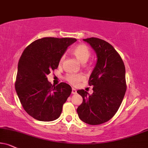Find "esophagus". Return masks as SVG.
I'll use <instances>...</instances> for the list:
<instances>
[{
    "instance_id": "1",
    "label": "esophagus",
    "mask_w": 148,
    "mask_h": 148,
    "mask_svg": "<svg viewBox=\"0 0 148 148\" xmlns=\"http://www.w3.org/2000/svg\"><path fill=\"white\" fill-rule=\"evenodd\" d=\"M72 94H73V95H75V94H76L77 93V90H76V89H75V88H72Z\"/></svg>"
}]
</instances>
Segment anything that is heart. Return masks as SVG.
I'll return each instance as SVG.
<instances>
[{"instance_id":"1","label":"heart","mask_w":148,"mask_h":148,"mask_svg":"<svg viewBox=\"0 0 148 148\" xmlns=\"http://www.w3.org/2000/svg\"><path fill=\"white\" fill-rule=\"evenodd\" d=\"M72 53L82 63H85L90 56V51L88 47L83 44L78 45L75 47H74L72 50ZM64 59V56H62L60 59V64L63 62ZM84 79V77L82 74L69 73L67 74L65 77V79L73 85L77 84L79 82L82 81Z\"/></svg>"}]
</instances>
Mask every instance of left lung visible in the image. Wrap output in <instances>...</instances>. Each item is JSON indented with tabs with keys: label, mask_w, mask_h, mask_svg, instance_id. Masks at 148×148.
Returning a JSON list of instances; mask_svg holds the SVG:
<instances>
[{
	"label": "left lung",
	"mask_w": 148,
	"mask_h": 148,
	"mask_svg": "<svg viewBox=\"0 0 148 148\" xmlns=\"http://www.w3.org/2000/svg\"><path fill=\"white\" fill-rule=\"evenodd\" d=\"M94 49L97 62L88 80L93 93L77 91L83 101L77 109L82 121L90 125H99L114 116L126 91L125 69L123 60L112 45L97 38L84 39Z\"/></svg>",
	"instance_id": "left-lung-1"
}]
</instances>
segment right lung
Listing matches in <instances>:
<instances>
[{
	"label": "right lung",
	"instance_id": "1",
	"mask_svg": "<svg viewBox=\"0 0 148 148\" xmlns=\"http://www.w3.org/2000/svg\"><path fill=\"white\" fill-rule=\"evenodd\" d=\"M76 40L72 38H42L31 43L21 55L15 88L24 110L35 119L51 121L61 114L72 88L64 82L52 86L47 75L58 69L60 58Z\"/></svg>",
	"mask_w": 148,
	"mask_h": 148
}]
</instances>
